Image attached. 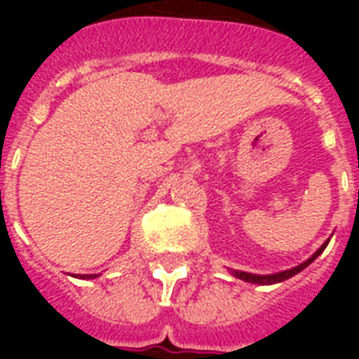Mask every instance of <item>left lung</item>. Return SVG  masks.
<instances>
[{"mask_svg": "<svg viewBox=\"0 0 359 359\" xmlns=\"http://www.w3.org/2000/svg\"><path fill=\"white\" fill-rule=\"evenodd\" d=\"M327 244H329V241L325 242L321 248L317 250L313 256L309 257L308 262H304V264H300L298 267H292V269H286V271H280V273H275V275H254V273H244V271H231L234 277L241 278V280H246V283H254V285H275V283H280V280H286V278L294 277L296 273H300L302 269H306L313 259H316L321 252H323L325 248H327Z\"/></svg>", "mask_w": 359, "mask_h": 359, "instance_id": "8db88e82", "label": "left lung"}]
</instances>
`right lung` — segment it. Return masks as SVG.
I'll list each match as a JSON object with an SVG mask.
<instances>
[{
	"label": "right lung",
	"instance_id": "add662e5",
	"mask_svg": "<svg viewBox=\"0 0 359 359\" xmlns=\"http://www.w3.org/2000/svg\"><path fill=\"white\" fill-rule=\"evenodd\" d=\"M97 275H81V278H95Z\"/></svg>",
	"mask_w": 359,
	"mask_h": 359
}]
</instances>
